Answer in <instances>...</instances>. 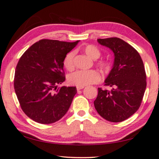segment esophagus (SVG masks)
Wrapping results in <instances>:
<instances>
[{
    "mask_svg": "<svg viewBox=\"0 0 159 159\" xmlns=\"http://www.w3.org/2000/svg\"><path fill=\"white\" fill-rule=\"evenodd\" d=\"M84 87H77V91L81 90V89H83Z\"/></svg>",
    "mask_w": 159,
    "mask_h": 159,
    "instance_id": "obj_1",
    "label": "esophagus"
}]
</instances>
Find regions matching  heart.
Masks as SVG:
<instances>
[{
    "instance_id": "1",
    "label": "heart",
    "mask_w": 159,
    "mask_h": 159,
    "mask_svg": "<svg viewBox=\"0 0 159 159\" xmlns=\"http://www.w3.org/2000/svg\"><path fill=\"white\" fill-rule=\"evenodd\" d=\"M83 52L87 56L92 59H98L101 56V52L98 47L94 45H86L82 47ZM75 52H70L66 54L63 60L64 68L68 71H72L75 68L74 63ZM97 65L103 72H107L110 69V64L106 59H100L96 61ZM101 80L100 73L95 70H77L69 75L68 82L72 85L77 87H84L87 85L98 83Z\"/></svg>"
}]
</instances>
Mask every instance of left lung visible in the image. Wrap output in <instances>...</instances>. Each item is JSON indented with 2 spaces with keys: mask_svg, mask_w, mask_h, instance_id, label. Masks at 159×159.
Returning a JSON list of instances; mask_svg holds the SVG:
<instances>
[{
  "mask_svg": "<svg viewBox=\"0 0 159 159\" xmlns=\"http://www.w3.org/2000/svg\"><path fill=\"white\" fill-rule=\"evenodd\" d=\"M101 45L114 52L112 69L105 81L111 90L98 88L94 105L99 115L118 123L130 118L141 106L146 88V75L139 53L117 37L98 39Z\"/></svg>",
  "mask_w": 159,
  "mask_h": 159,
  "instance_id": "left-lung-1",
  "label": "left lung"
}]
</instances>
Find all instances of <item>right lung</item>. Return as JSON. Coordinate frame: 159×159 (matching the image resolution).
<instances>
[{
    "instance_id": "1",
    "label": "right lung",
    "mask_w": 159,
    "mask_h": 159,
    "mask_svg": "<svg viewBox=\"0 0 159 159\" xmlns=\"http://www.w3.org/2000/svg\"><path fill=\"white\" fill-rule=\"evenodd\" d=\"M78 41L41 39L18 61L14 89L25 114L41 124L58 121L66 113L77 93L76 87H61L65 80L63 60Z\"/></svg>"
}]
</instances>
